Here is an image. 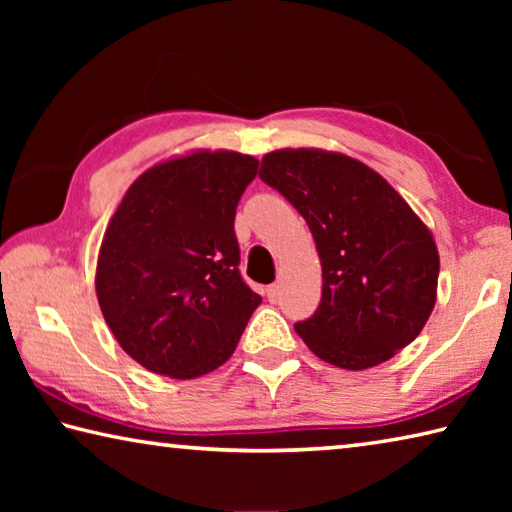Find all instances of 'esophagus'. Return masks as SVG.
I'll use <instances>...</instances> for the list:
<instances>
[{
	"mask_svg": "<svg viewBox=\"0 0 512 512\" xmlns=\"http://www.w3.org/2000/svg\"><path fill=\"white\" fill-rule=\"evenodd\" d=\"M266 298H268V302L280 300V284H271V287L266 289Z\"/></svg>",
	"mask_w": 512,
	"mask_h": 512,
	"instance_id": "1",
	"label": "esophagus"
}]
</instances>
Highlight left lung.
Returning <instances> with one entry per match:
<instances>
[{"label": "left lung", "mask_w": 512, "mask_h": 512, "mask_svg": "<svg viewBox=\"0 0 512 512\" xmlns=\"http://www.w3.org/2000/svg\"><path fill=\"white\" fill-rule=\"evenodd\" d=\"M259 178L307 221L323 266L316 314L296 325L325 363L368 370L422 332L436 305L431 230L368 164L323 149H277Z\"/></svg>", "instance_id": "8db88e82"}]
</instances>
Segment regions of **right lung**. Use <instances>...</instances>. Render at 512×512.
<instances>
[{"label":"right lung","instance_id":"obj_1","mask_svg":"<svg viewBox=\"0 0 512 512\" xmlns=\"http://www.w3.org/2000/svg\"><path fill=\"white\" fill-rule=\"evenodd\" d=\"M259 160L198 149L146 169L103 235L97 300L128 357L196 379L232 357L262 296L239 275L237 203Z\"/></svg>","mask_w":512,"mask_h":512}]
</instances>
